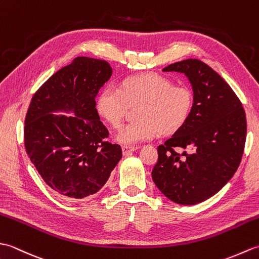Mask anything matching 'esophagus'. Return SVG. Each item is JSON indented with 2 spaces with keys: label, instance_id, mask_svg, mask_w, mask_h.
Returning <instances> with one entry per match:
<instances>
[{
  "label": "esophagus",
  "instance_id": "34e87169",
  "mask_svg": "<svg viewBox=\"0 0 259 259\" xmlns=\"http://www.w3.org/2000/svg\"><path fill=\"white\" fill-rule=\"evenodd\" d=\"M137 149H138V148L135 147V146H122V152H123L124 156H128L130 152L136 151Z\"/></svg>",
  "mask_w": 259,
  "mask_h": 259
}]
</instances>
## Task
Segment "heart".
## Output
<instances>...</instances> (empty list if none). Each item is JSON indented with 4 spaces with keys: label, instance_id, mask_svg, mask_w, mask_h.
I'll return each instance as SVG.
<instances>
[{
    "label": "heart",
    "instance_id": "1",
    "mask_svg": "<svg viewBox=\"0 0 259 259\" xmlns=\"http://www.w3.org/2000/svg\"><path fill=\"white\" fill-rule=\"evenodd\" d=\"M137 121L123 125L115 137L122 145L150 140L161 133L170 135L187 122L194 97L187 87L174 85L166 76L145 73L125 78L120 88L107 87L97 98V112L113 128L122 122L129 107L137 106Z\"/></svg>",
    "mask_w": 259,
    "mask_h": 259
}]
</instances>
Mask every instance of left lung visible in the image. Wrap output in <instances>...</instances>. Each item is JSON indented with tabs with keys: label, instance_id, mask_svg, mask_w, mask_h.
Listing matches in <instances>:
<instances>
[{
	"label": "left lung",
	"instance_id": "1",
	"mask_svg": "<svg viewBox=\"0 0 259 259\" xmlns=\"http://www.w3.org/2000/svg\"><path fill=\"white\" fill-rule=\"evenodd\" d=\"M162 71L186 74L194 104L183 128L158 147L152 180L171 201L196 205L217 194L237 170L246 141L245 110L227 82L200 60Z\"/></svg>",
	"mask_w": 259,
	"mask_h": 259
}]
</instances>
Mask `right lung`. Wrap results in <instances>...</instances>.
I'll list each match as a JSON object with an SVG mask.
<instances>
[{"mask_svg": "<svg viewBox=\"0 0 259 259\" xmlns=\"http://www.w3.org/2000/svg\"><path fill=\"white\" fill-rule=\"evenodd\" d=\"M112 69L104 60L75 58L33 96L24 121V146L46 184L69 200L100 190L122 158L97 112L96 97ZM71 111L74 116L52 112Z\"/></svg>", "mask_w": 259, "mask_h": 259, "instance_id": "add662e5", "label": "right lung"}]
</instances>
